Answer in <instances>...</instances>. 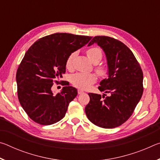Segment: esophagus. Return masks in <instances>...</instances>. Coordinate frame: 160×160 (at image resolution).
Instances as JSON below:
<instances>
[{
    "label": "esophagus",
    "instance_id": "obj_1",
    "mask_svg": "<svg viewBox=\"0 0 160 160\" xmlns=\"http://www.w3.org/2000/svg\"><path fill=\"white\" fill-rule=\"evenodd\" d=\"M78 94H81L84 93V91L82 90H80V89L78 90Z\"/></svg>",
    "mask_w": 160,
    "mask_h": 160
}]
</instances>
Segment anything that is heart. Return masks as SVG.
I'll list each match as a JSON object with an SVG mask.
<instances>
[{"label":"heart","instance_id":"b5f03b06","mask_svg":"<svg viewBox=\"0 0 160 160\" xmlns=\"http://www.w3.org/2000/svg\"><path fill=\"white\" fill-rule=\"evenodd\" d=\"M87 55L92 63L94 64L99 63L102 58V51L99 47H92L87 51ZM75 53H72L68 56L66 61V68H71L73 58ZM96 71L99 75L105 73V69L102 66H97ZM96 81V77L94 74L85 73H76L71 77V82L73 85L81 89H86L91 84Z\"/></svg>","mask_w":160,"mask_h":160}]
</instances>
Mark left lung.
<instances>
[{
  "mask_svg": "<svg viewBox=\"0 0 160 160\" xmlns=\"http://www.w3.org/2000/svg\"><path fill=\"white\" fill-rule=\"evenodd\" d=\"M97 44L107 58L108 78L100 82L99 90L107 94L89 93L85 113L92 123L104 128L121 126L128 120L143 92V74L128 47L106 36L94 37L88 47Z\"/></svg>",
  "mask_w": 160,
  "mask_h": 160,
  "instance_id": "obj_1",
  "label": "left lung"
}]
</instances>
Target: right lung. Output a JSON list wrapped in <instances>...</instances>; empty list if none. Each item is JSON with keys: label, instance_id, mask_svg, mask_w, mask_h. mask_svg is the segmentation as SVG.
Masks as SVG:
<instances>
[{"label": "right lung", "instance_id": "obj_1", "mask_svg": "<svg viewBox=\"0 0 160 160\" xmlns=\"http://www.w3.org/2000/svg\"><path fill=\"white\" fill-rule=\"evenodd\" d=\"M92 38L55 33L38 39L25 53L16 74L18 95L22 107L34 122L51 125L66 115L70 102L77 96V89L65 86L55 94L51 88L66 72L68 56Z\"/></svg>", "mask_w": 160, "mask_h": 160}]
</instances>
